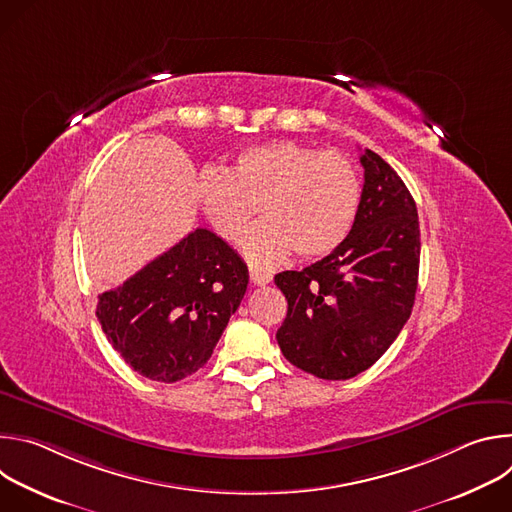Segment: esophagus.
Wrapping results in <instances>:
<instances>
[{
    "mask_svg": "<svg viewBox=\"0 0 512 512\" xmlns=\"http://www.w3.org/2000/svg\"><path fill=\"white\" fill-rule=\"evenodd\" d=\"M249 277H251V281H253L255 285H267V283L271 281V273L261 271V269H255V267L249 269Z\"/></svg>",
    "mask_w": 512,
    "mask_h": 512,
    "instance_id": "obj_1",
    "label": "esophagus"
}]
</instances>
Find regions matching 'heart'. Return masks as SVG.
I'll return each mask as SVG.
<instances>
[{
    "instance_id": "heart-1",
    "label": "heart",
    "mask_w": 512,
    "mask_h": 512,
    "mask_svg": "<svg viewBox=\"0 0 512 512\" xmlns=\"http://www.w3.org/2000/svg\"><path fill=\"white\" fill-rule=\"evenodd\" d=\"M196 198L212 229L231 243L261 203L266 218L242 234L241 251L255 267L269 269L291 251L318 259L340 247L358 212L360 178L344 154L269 141L237 154L229 172L204 170Z\"/></svg>"
}]
</instances>
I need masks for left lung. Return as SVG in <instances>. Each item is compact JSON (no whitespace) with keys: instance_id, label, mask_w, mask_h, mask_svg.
I'll return each instance as SVG.
<instances>
[{"instance_id":"1","label":"left lung","mask_w":512,"mask_h":512,"mask_svg":"<svg viewBox=\"0 0 512 512\" xmlns=\"http://www.w3.org/2000/svg\"><path fill=\"white\" fill-rule=\"evenodd\" d=\"M360 164L364 186L342 245L302 271L275 275L287 300L277 344L291 364L326 381L373 367L409 320L417 291L415 200L379 154L364 150Z\"/></svg>"}]
</instances>
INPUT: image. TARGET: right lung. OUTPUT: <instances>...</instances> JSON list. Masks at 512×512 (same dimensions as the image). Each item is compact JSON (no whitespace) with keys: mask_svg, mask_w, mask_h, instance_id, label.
<instances>
[{"mask_svg":"<svg viewBox=\"0 0 512 512\" xmlns=\"http://www.w3.org/2000/svg\"><path fill=\"white\" fill-rule=\"evenodd\" d=\"M247 283L243 259L212 231L196 229L101 294L97 318L135 373L176 383L204 367Z\"/></svg>","mask_w":512,"mask_h":512,"instance_id":"1","label":"right lung"}]
</instances>
